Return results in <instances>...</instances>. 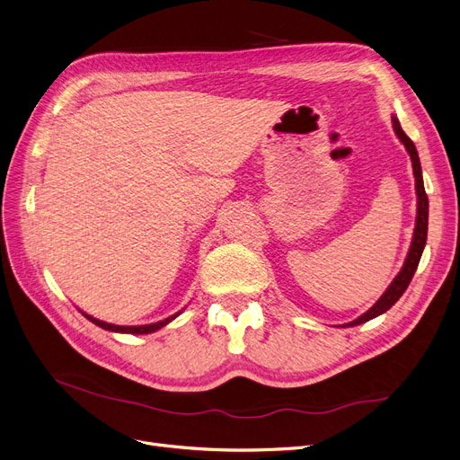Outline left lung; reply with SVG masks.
<instances>
[{"instance_id": "left-lung-1", "label": "left lung", "mask_w": 460, "mask_h": 460, "mask_svg": "<svg viewBox=\"0 0 460 460\" xmlns=\"http://www.w3.org/2000/svg\"><path fill=\"white\" fill-rule=\"evenodd\" d=\"M393 125H394L396 136L400 138V142L405 146L407 153H410V157H411V163H413L415 190H417V226H415V233H413V241H411V248H410V253H407V258H405V263H403L402 270L398 273V277L393 280V284L386 288V292L381 296V299L376 305H373V307L367 313H364L362 316L349 322V324H345V326L364 324V322L376 318V316L386 313L390 307H393V305L402 297V294L407 290V286H410V282H411V279L415 275V270H417V265L420 261L424 244H427V233H429V197H427V191H424L422 172H420V161H419V155H417L415 144L410 140V136H407L402 130L396 117H393Z\"/></svg>"}]
</instances>
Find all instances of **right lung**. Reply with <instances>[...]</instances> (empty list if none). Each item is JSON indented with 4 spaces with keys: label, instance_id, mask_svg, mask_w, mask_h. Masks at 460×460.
Wrapping results in <instances>:
<instances>
[{
    "label": "right lung",
    "instance_id": "right-lung-1",
    "mask_svg": "<svg viewBox=\"0 0 460 460\" xmlns=\"http://www.w3.org/2000/svg\"><path fill=\"white\" fill-rule=\"evenodd\" d=\"M84 314V313H83ZM180 313H176V314H172V316H168V318H164V320H161V322H155V324H146V326H115V324H108V322H102V320H96V318H93V316H89V314H84V318H89L93 324H96V326H100V328H104V330H110V332H117V333H153V332H157L159 328H163V326H166L170 320H174L176 316H178Z\"/></svg>",
    "mask_w": 460,
    "mask_h": 460
}]
</instances>
